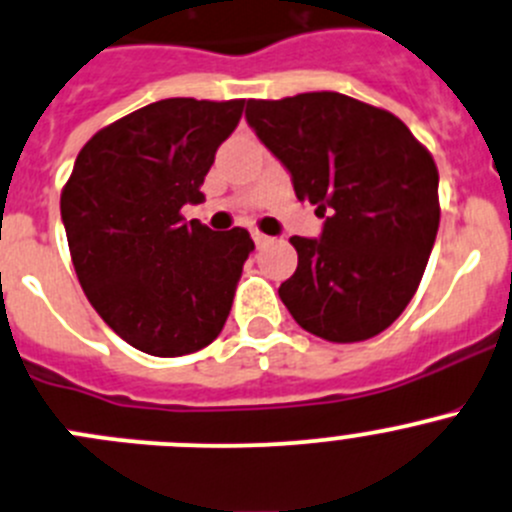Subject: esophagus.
Returning a JSON list of instances; mask_svg holds the SVG:
<instances>
[{"label": "esophagus", "instance_id": "obj_1", "mask_svg": "<svg viewBox=\"0 0 512 512\" xmlns=\"http://www.w3.org/2000/svg\"><path fill=\"white\" fill-rule=\"evenodd\" d=\"M252 240H255L257 247H262V245H267V242H270V237L262 235L260 230H252Z\"/></svg>", "mask_w": 512, "mask_h": 512}]
</instances>
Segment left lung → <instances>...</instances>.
Here are the masks:
<instances>
[{
  "mask_svg": "<svg viewBox=\"0 0 512 512\" xmlns=\"http://www.w3.org/2000/svg\"><path fill=\"white\" fill-rule=\"evenodd\" d=\"M247 124L317 205L320 237H290L280 300L330 342L380 335L423 280L440 225L438 167L395 114L340 92L247 99Z\"/></svg>",
  "mask_w": 512,
  "mask_h": 512,
  "instance_id": "left-lung-1",
  "label": "left lung"
}]
</instances>
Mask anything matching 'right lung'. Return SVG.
Instances as JSON below:
<instances>
[{"label":"right lung","instance_id":"obj_1","mask_svg":"<svg viewBox=\"0 0 512 512\" xmlns=\"http://www.w3.org/2000/svg\"><path fill=\"white\" fill-rule=\"evenodd\" d=\"M245 99L152 102L99 130L62 190L74 272L97 315L137 350L180 357L210 345L255 250L250 232L187 222Z\"/></svg>","mask_w":512,"mask_h":512}]
</instances>
